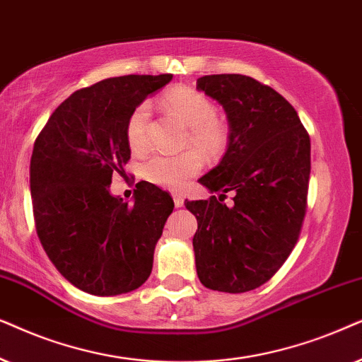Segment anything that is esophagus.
<instances>
[{
	"mask_svg": "<svg viewBox=\"0 0 362 362\" xmlns=\"http://www.w3.org/2000/svg\"><path fill=\"white\" fill-rule=\"evenodd\" d=\"M173 204H175L177 209H182V206H184V197L175 194L173 195Z\"/></svg>",
	"mask_w": 362,
	"mask_h": 362,
	"instance_id": "1",
	"label": "esophagus"
}]
</instances>
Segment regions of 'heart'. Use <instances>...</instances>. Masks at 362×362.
I'll return each mask as SVG.
<instances>
[{"instance_id": "obj_1", "label": "heart", "mask_w": 362, "mask_h": 362, "mask_svg": "<svg viewBox=\"0 0 362 362\" xmlns=\"http://www.w3.org/2000/svg\"><path fill=\"white\" fill-rule=\"evenodd\" d=\"M163 105L190 127L189 141L206 156H216L226 146V129L216 120V107L199 90L175 88L163 95ZM148 119L151 107L139 104L129 115L125 136L134 152L146 151L148 146ZM202 168V158L190 151L180 156H153L144 163L142 173L153 185L168 190H180L187 180L195 177Z\"/></svg>"}]
</instances>
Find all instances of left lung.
Instances as JSON below:
<instances>
[{"mask_svg":"<svg viewBox=\"0 0 362 362\" xmlns=\"http://www.w3.org/2000/svg\"><path fill=\"white\" fill-rule=\"evenodd\" d=\"M197 89L223 107L226 152L200 184L218 192L187 202L195 215L194 252L202 285L245 293L267 283L290 257L306 211L310 136L293 105L268 86L242 74L197 79ZM234 194V205L223 204Z\"/></svg>","mask_w":362,"mask_h":362,"instance_id":"8db88e82","label":"left lung"}]
</instances>
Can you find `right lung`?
Instances as JSON below:
<instances>
[{"label":"right lung","instance_id":"1","mask_svg":"<svg viewBox=\"0 0 362 362\" xmlns=\"http://www.w3.org/2000/svg\"><path fill=\"white\" fill-rule=\"evenodd\" d=\"M170 81L172 74H131L76 90L35 142L30 184L37 237L57 272L89 295H122L151 276L172 197L139 182L131 205L110 194V184L131 158L129 115Z\"/></svg>","mask_w":362,"mask_h":362}]
</instances>
